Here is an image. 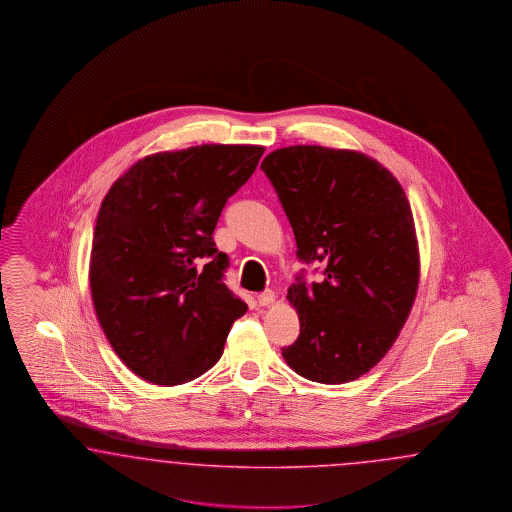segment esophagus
<instances>
[{
	"instance_id": "1",
	"label": "esophagus",
	"mask_w": 512,
	"mask_h": 512,
	"mask_svg": "<svg viewBox=\"0 0 512 512\" xmlns=\"http://www.w3.org/2000/svg\"><path fill=\"white\" fill-rule=\"evenodd\" d=\"M259 306H270L272 302H276V293L274 291H264L261 295L257 296Z\"/></svg>"
}]
</instances>
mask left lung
<instances>
[{
	"instance_id": "8db88e82",
	"label": "left lung",
	"mask_w": 512,
	"mask_h": 512,
	"mask_svg": "<svg viewBox=\"0 0 512 512\" xmlns=\"http://www.w3.org/2000/svg\"><path fill=\"white\" fill-rule=\"evenodd\" d=\"M261 169L278 191L304 263L287 300L300 336L281 355L293 372L325 385L355 381L387 355L415 304L419 240L407 195L379 161L355 150L287 146Z\"/></svg>"
}]
</instances>
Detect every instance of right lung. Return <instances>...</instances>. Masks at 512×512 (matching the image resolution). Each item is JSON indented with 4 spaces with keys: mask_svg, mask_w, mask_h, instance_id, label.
Instances as JSON below:
<instances>
[{
    "mask_svg": "<svg viewBox=\"0 0 512 512\" xmlns=\"http://www.w3.org/2000/svg\"><path fill=\"white\" fill-rule=\"evenodd\" d=\"M264 146L201 144L146 155L110 186L93 231L90 289L114 353L144 381L208 372L248 306L223 283L212 234Z\"/></svg>",
    "mask_w": 512,
    "mask_h": 512,
    "instance_id": "1",
    "label": "right lung"
}]
</instances>
